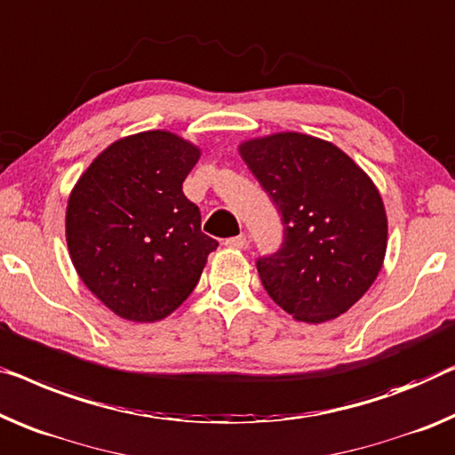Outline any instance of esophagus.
<instances>
[{
    "label": "esophagus",
    "mask_w": 455,
    "mask_h": 455,
    "mask_svg": "<svg viewBox=\"0 0 455 455\" xmlns=\"http://www.w3.org/2000/svg\"><path fill=\"white\" fill-rule=\"evenodd\" d=\"M225 245L230 249H243L247 245V236L245 235H236V236H230V239L225 241Z\"/></svg>",
    "instance_id": "esophagus-1"
}]
</instances>
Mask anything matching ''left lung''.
Instances as JSON below:
<instances>
[{
  "mask_svg": "<svg viewBox=\"0 0 455 455\" xmlns=\"http://www.w3.org/2000/svg\"><path fill=\"white\" fill-rule=\"evenodd\" d=\"M243 161L282 214L283 241L257 259L271 300L298 321L324 323L374 283L388 222L376 186L341 148L300 132L247 140Z\"/></svg>",
  "mask_w": 455,
  "mask_h": 455,
  "instance_id": "8db88e82",
  "label": "left lung"
}]
</instances>
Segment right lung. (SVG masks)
Returning a JSON list of instances; mask_svg holds the SVG:
<instances>
[{
	"label": "right lung",
	"mask_w": 455,
	"mask_h": 455,
	"mask_svg": "<svg viewBox=\"0 0 455 455\" xmlns=\"http://www.w3.org/2000/svg\"><path fill=\"white\" fill-rule=\"evenodd\" d=\"M198 159L200 148L172 132H140L108 147L73 188L71 261L92 294L126 321L172 315L219 247L181 189Z\"/></svg>",
	"instance_id": "right-lung-1"
}]
</instances>
